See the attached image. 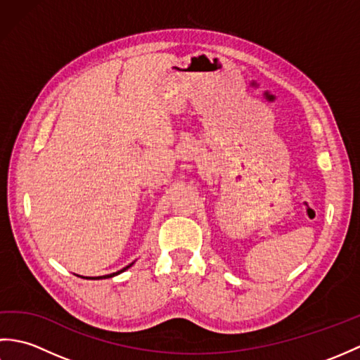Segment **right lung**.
I'll use <instances>...</instances> for the list:
<instances>
[{"mask_svg":"<svg viewBox=\"0 0 360 360\" xmlns=\"http://www.w3.org/2000/svg\"><path fill=\"white\" fill-rule=\"evenodd\" d=\"M133 264H134V262H133L131 264L125 266L124 269H120V271H117V272H112V274H108V275H101V277H82V278H86V280H102V278H111V277H116V275H119V274H122L124 271L129 269V267H131ZM79 277H80V275H79Z\"/></svg>","mask_w":360,"mask_h":360,"instance_id":"obj_1","label":"right lung"}]
</instances>
